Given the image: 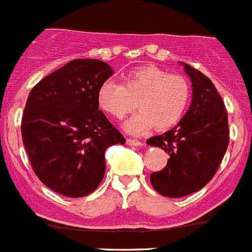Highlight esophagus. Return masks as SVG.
Returning <instances> with one entry per match:
<instances>
[{
    "mask_svg": "<svg viewBox=\"0 0 252 252\" xmlns=\"http://www.w3.org/2000/svg\"><path fill=\"white\" fill-rule=\"evenodd\" d=\"M126 143H127V145H132V147H140V145H143V143L139 140H136V139H126Z\"/></svg>",
    "mask_w": 252,
    "mask_h": 252,
    "instance_id": "obj_1",
    "label": "esophagus"
}]
</instances>
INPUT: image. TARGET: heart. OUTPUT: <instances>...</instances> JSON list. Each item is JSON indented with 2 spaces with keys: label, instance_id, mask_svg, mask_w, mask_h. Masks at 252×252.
Segmentation results:
<instances>
[{
  "label": "heart",
  "instance_id": "obj_1",
  "mask_svg": "<svg viewBox=\"0 0 252 252\" xmlns=\"http://www.w3.org/2000/svg\"><path fill=\"white\" fill-rule=\"evenodd\" d=\"M190 99L192 87L186 77L155 65L139 66L124 77L122 85L105 81L97 90L99 108L116 120L136 107L140 109L125 124L131 134L174 127L184 117Z\"/></svg>",
  "mask_w": 252,
  "mask_h": 252
}]
</instances>
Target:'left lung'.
Returning a JSON list of instances; mask_svg holds the SVG:
<instances>
[{"label":"left lung","mask_w":252,"mask_h":252,"mask_svg":"<svg viewBox=\"0 0 252 252\" xmlns=\"http://www.w3.org/2000/svg\"><path fill=\"white\" fill-rule=\"evenodd\" d=\"M192 81V104L175 127L147 144L170 156L163 170L151 174V184L165 197L178 198L202 189L214 178L229 144L224 101L202 72L183 63Z\"/></svg>","instance_id":"1"}]
</instances>
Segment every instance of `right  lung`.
Here are the masks:
<instances>
[{
    "label": "right lung",
    "mask_w": 252,
    "mask_h": 252,
    "mask_svg": "<svg viewBox=\"0 0 252 252\" xmlns=\"http://www.w3.org/2000/svg\"><path fill=\"white\" fill-rule=\"evenodd\" d=\"M112 74L101 60L76 59L29 93L23 144L37 178L54 192L90 194L104 178L105 149L126 141L97 105V90Z\"/></svg>",
    "instance_id": "add662e5"
}]
</instances>
